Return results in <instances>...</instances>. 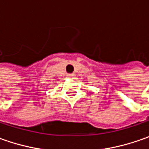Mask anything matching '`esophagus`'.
Instances as JSON below:
<instances>
[{
	"mask_svg": "<svg viewBox=\"0 0 149 149\" xmlns=\"http://www.w3.org/2000/svg\"><path fill=\"white\" fill-rule=\"evenodd\" d=\"M68 76H69V77H73V76H74V74H68Z\"/></svg>",
	"mask_w": 149,
	"mask_h": 149,
	"instance_id": "esophagus-1",
	"label": "esophagus"
}]
</instances>
